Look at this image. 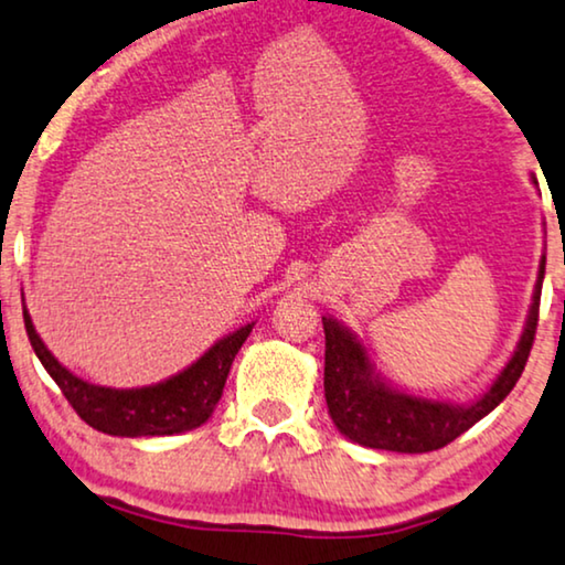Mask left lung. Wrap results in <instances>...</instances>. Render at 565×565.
<instances>
[{"instance_id":"1","label":"left lung","mask_w":565,"mask_h":565,"mask_svg":"<svg viewBox=\"0 0 565 565\" xmlns=\"http://www.w3.org/2000/svg\"><path fill=\"white\" fill-rule=\"evenodd\" d=\"M545 260L540 263V276L532 297V310L514 356L491 390L472 405L434 403L424 397H411L380 382L370 370L366 353L349 330L322 318L326 330V401L330 418L361 447L390 449V452H434L447 447L457 436L488 416L522 377L532 343L537 333L540 295H543Z\"/></svg>"}]
</instances>
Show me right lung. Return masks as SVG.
Returning a JSON list of instances; mask_svg holds the SVG:
<instances>
[{"instance_id":"right-lung-1","label":"right lung","mask_w":565,"mask_h":565,"mask_svg":"<svg viewBox=\"0 0 565 565\" xmlns=\"http://www.w3.org/2000/svg\"><path fill=\"white\" fill-rule=\"evenodd\" d=\"M22 318H25V330L35 356L46 366V372L54 377L58 390L77 411V416L97 431L110 436H168L191 431V428L204 424L220 403L239 345L253 330V326L235 330L224 341L214 343L193 366L160 382V385L110 390L89 385V382L74 377L70 370H64L54 359V353L38 338L28 310H22Z\"/></svg>"}]
</instances>
